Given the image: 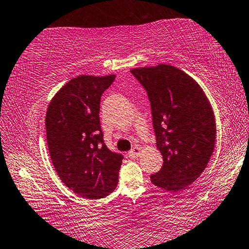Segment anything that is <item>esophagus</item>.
Wrapping results in <instances>:
<instances>
[{"instance_id": "34e87169", "label": "esophagus", "mask_w": 249, "mask_h": 249, "mask_svg": "<svg viewBox=\"0 0 249 249\" xmlns=\"http://www.w3.org/2000/svg\"><path fill=\"white\" fill-rule=\"evenodd\" d=\"M140 152H141V149L139 147H133L131 150L128 152V155L130 158H137V157L140 156Z\"/></svg>"}]
</instances>
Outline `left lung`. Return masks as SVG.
Returning <instances> with one entry per match:
<instances>
[{
  "mask_svg": "<svg viewBox=\"0 0 249 249\" xmlns=\"http://www.w3.org/2000/svg\"><path fill=\"white\" fill-rule=\"evenodd\" d=\"M130 72L147 91L162 155L161 169L150 180L173 193L186 188L202 174L215 148L212 106L199 85L178 68L159 64Z\"/></svg>",
  "mask_w": 249,
  "mask_h": 249,
  "instance_id": "left-lung-1",
  "label": "left lung"
}]
</instances>
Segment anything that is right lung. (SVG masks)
Here are the masks:
<instances>
[{"label": "right lung", "mask_w": 249, "mask_h": 249, "mask_svg": "<svg viewBox=\"0 0 249 249\" xmlns=\"http://www.w3.org/2000/svg\"><path fill=\"white\" fill-rule=\"evenodd\" d=\"M116 75H79L50 102L45 128L50 157L69 189L99 199L116 189L124 156L109 150L100 125L101 95Z\"/></svg>", "instance_id": "1"}]
</instances>
